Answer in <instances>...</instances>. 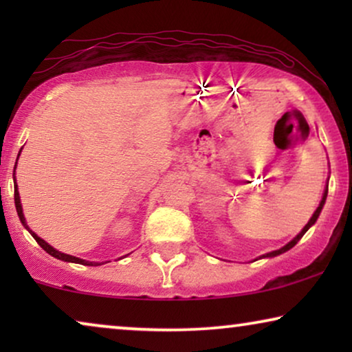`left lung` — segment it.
Here are the masks:
<instances>
[{"label":"left lung","mask_w":352,"mask_h":352,"mask_svg":"<svg viewBox=\"0 0 352 352\" xmlns=\"http://www.w3.org/2000/svg\"><path fill=\"white\" fill-rule=\"evenodd\" d=\"M327 194H329V181H327V187H325V190H324V195H322V200H320V204H319V206H317V210L314 211V214L311 216V219L307 221V224L305 226V228L301 229V232L296 235V237H293L290 242H288L287 245H283L282 248H278V250H274V252H269V253H266V254H261V256L259 258H256V259H263V258H274V256H278V254H282V253H285V252H288V250L290 248H293L295 247V245L300 242V239L302 237V235H305L307 230H309V228L311 226H314L316 224V221H317V218H319V214H320V211H322V208H324V205H325V200H327Z\"/></svg>","instance_id":"left-lung-1"}]
</instances>
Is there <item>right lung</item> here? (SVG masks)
<instances>
[{"label":"right lung","instance_id":"1","mask_svg":"<svg viewBox=\"0 0 352 352\" xmlns=\"http://www.w3.org/2000/svg\"><path fill=\"white\" fill-rule=\"evenodd\" d=\"M22 152V148H21ZM21 152H19V155H21ZM19 155H17V160H19ZM17 165V162H16ZM14 171H16V166H14ZM14 204H16V210H17V214H19V219H21V223L23 224V228H25L28 232L32 234V237L36 240L38 245L45 250L46 253H50L51 256H54L57 259H60V261H67V263H75V264H83V266H100V264L104 263H96V261H86V259H81V258H76V256H72V254H67V253H62L59 250L52 248L50 243L46 242V240H43L40 235H36V232H33V230L28 228L27 221H25V216H23V211H22V204H21V195H19V189H17V182H16V176H14ZM129 254V253H128ZM128 254H124V256H128ZM122 256V258H124ZM120 258V259H122Z\"/></svg>","mask_w":352,"mask_h":352}]
</instances>
